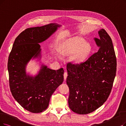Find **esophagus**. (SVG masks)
<instances>
[{"mask_svg": "<svg viewBox=\"0 0 126 126\" xmlns=\"http://www.w3.org/2000/svg\"><path fill=\"white\" fill-rule=\"evenodd\" d=\"M67 75H68V74H67V72L66 70V71H65V72L64 73V74H63V77H64V80H66V79H67Z\"/></svg>", "mask_w": 126, "mask_h": 126, "instance_id": "1", "label": "esophagus"}]
</instances>
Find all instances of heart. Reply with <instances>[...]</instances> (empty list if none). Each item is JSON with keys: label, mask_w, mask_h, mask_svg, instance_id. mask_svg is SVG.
Instances as JSON below:
<instances>
[{"label": "heart", "mask_w": 126, "mask_h": 126, "mask_svg": "<svg viewBox=\"0 0 126 126\" xmlns=\"http://www.w3.org/2000/svg\"><path fill=\"white\" fill-rule=\"evenodd\" d=\"M90 45L85 42L83 39L73 38L67 40L62 45V54H73L72 60L79 63L86 59L91 52Z\"/></svg>", "instance_id": "heart-1"}]
</instances>
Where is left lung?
<instances>
[{
	"mask_svg": "<svg viewBox=\"0 0 126 126\" xmlns=\"http://www.w3.org/2000/svg\"><path fill=\"white\" fill-rule=\"evenodd\" d=\"M94 40L98 51L85 62L67 65L69 107L79 114L94 112L107 101L116 72V58L112 39L104 29Z\"/></svg>",
	"mask_w": 126,
	"mask_h": 126,
	"instance_id": "left-lung-1",
	"label": "left lung"
}]
</instances>
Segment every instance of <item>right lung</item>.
<instances>
[{
  "label": "right lung",
  "instance_id": "right-lung-1",
  "mask_svg": "<svg viewBox=\"0 0 126 126\" xmlns=\"http://www.w3.org/2000/svg\"><path fill=\"white\" fill-rule=\"evenodd\" d=\"M60 26L50 23L25 29L15 40L9 55L8 70L12 94L23 108L32 113L46 110L52 94L63 81V68L55 70L42 64L34 76L26 70L32 59L37 58L39 61L41 58L39 43L46 41Z\"/></svg>",
  "mask_w": 126,
  "mask_h": 126
}]
</instances>
